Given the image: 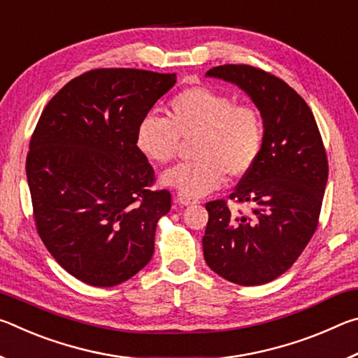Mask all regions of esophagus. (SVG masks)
I'll return each instance as SVG.
<instances>
[{
  "label": "esophagus",
  "instance_id": "34e87169",
  "mask_svg": "<svg viewBox=\"0 0 358 358\" xmlns=\"http://www.w3.org/2000/svg\"><path fill=\"white\" fill-rule=\"evenodd\" d=\"M177 202L180 203V205H183V207H187V205H194V203H197V201L196 199H191V197H186V196H183V194H177Z\"/></svg>",
  "mask_w": 358,
  "mask_h": 358
}]
</instances>
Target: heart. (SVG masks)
<instances>
[{
    "instance_id": "b5f03b06",
    "label": "heart",
    "mask_w": 358,
    "mask_h": 358,
    "mask_svg": "<svg viewBox=\"0 0 358 358\" xmlns=\"http://www.w3.org/2000/svg\"><path fill=\"white\" fill-rule=\"evenodd\" d=\"M167 118L148 115L137 126L136 145L147 159L167 164L178 155L181 138L197 137L192 155L161 177L162 185L196 199L215 191L224 175L238 180L252 171L264 145L257 108L208 87H191L169 102Z\"/></svg>"
}]
</instances>
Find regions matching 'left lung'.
<instances>
[{"mask_svg":"<svg viewBox=\"0 0 358 358\" xmlns=\"http://www.w3.org/2000/svg\"><path fill=\"white\" fill-rule=\"evenodd\" d=\"M207 77L237 85L264 121V145L252 171L230 199L251 207L235 215L226 201L205 203V262L240 286H260L294 265L316 232L329 162L305 99L289 85L248 64H224Z\"/></svg>","mask_w":358,"mask_h":358,"instance_id":"1","label":"left lung"}]
</instances>
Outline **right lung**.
I'll return each mask as SVG.
<instances>
[{"label": "right lung", "mask_w": 358, "mask_h": 358, "mask_svg": "<svg viewBox=\"0 0 358 358\" xmlns=\"http://www.w3.org/2000/svg\"><path fill=\"white\" fill-rule=\"evenodd\" d=\"M177 76L93 69L72 78L42 110L29 141L27 178L41 240L77 280L128 281L155 252L171 192L151 191L155 171L136 131Z\"/></svg>", "instance_id": "add662e5"}]
</instances>
